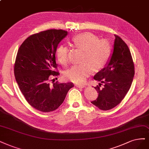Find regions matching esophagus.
<instances>
[{"label":"esophagus","instance_id":"34e87169","mask_svg":"<svg viewBox=\"0 0 149 149\" xmlns=\"http://www.w3.org/2000/svg\"><path fill=\"white\" fill-rule=\"evenodd\" d=\"M76 88H85V86L84 85H82V84H76L75 85Z\"/></svg>","mask_w":149,"mask_h":149}]
</instances>
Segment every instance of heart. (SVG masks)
Listing matches in <instances>:
<instances>
[{
	"label": "heart",
	"mask_w": 149,
	"mask_h": 149,
	"mask_svg": "<svg viewBox=\"0 0 149 149\" xmlns=\"http://www.w3.org/2000/svg\"><path fill=\"white\" fill-rule=\"evenodd\" d=\"M77 47L84 50L82 57V63L76 64L65 72V78L75 83H83L91 73L92 68L98 70L102 68L109 60L111 50V44L106 39H99L91 33L79 34L73 39ZM68 48L60 45L56 50V56L63 66L69 63Z\"/></svg>",
	"instance_id": "b5f03b06"
}]
</instances>
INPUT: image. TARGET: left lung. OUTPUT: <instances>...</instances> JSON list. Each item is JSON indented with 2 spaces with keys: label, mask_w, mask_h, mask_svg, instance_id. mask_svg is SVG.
Returning <instances> with one entry per match:
<instances>
[{
  "label": "left lung",
  "mask_w": 149,
  "mask_h": 149,
  "mask_svg": "<svg viewBox=\"0 0 149 149\" xmlns=\"http://www.w3.org/2000/svg\"><path fill=\"white\" fill-rule=\"evenodd\" d=\"M113 49L105 66L94 76V79L104 84L91 103L102 110H109L118 105L130 90L134 76V66L130 50L121 38L115 35Z\"/></svg>",
  "instance_id": "1"
}]
</instances>
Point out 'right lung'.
<instances>
[{
    "label": "right lung",
    "instance_id": "right-lung-1",
    "mask_svg": "<svg viewBox=\"0 0 149 149\" xmlns=\"http://www.w3.org/2000/svg\"><path fill=\"white\" fill-rule=\"evenodd\" d=\"M67 35V31L61 29L44 31L30 36L18 50L15 79L29 104L40 111L57 109L74 86L73 83L49 84L54 76L59 74L55 71L56 50Z\"/></svg>",
    "mask_w": 149,
    "mask_h": 149
}]
</instances>
